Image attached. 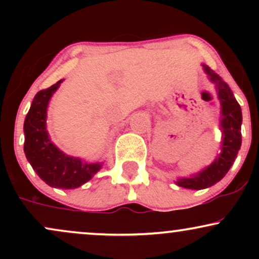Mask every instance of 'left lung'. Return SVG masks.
Listing matches in <instances>:
<instances>
[{"mask_svg": "<svg viewBox=\"0 0 259 259\" xmlns=\"http://www.w3.org/2000/svg\"><path fill=\"white\" fill-rule=\"evenodd\" d=\"M203 68L209 79L217 85L218 96L221 100L223 142L221 154L209 167L194 177L184 178L177 181L179 186L194 190L206 189L222 180L233 165L237 152L241 147V107L234 97L231 89L223 80L222 76H219L214 70H212L207 65H203Z\"/></svg>", "mask_w": 259, "mask_h": 259, "instance_id": "left-lung-1", "label": "left lung"}]
</instances>
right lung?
<instances>
[{"instance_id":"obj_1","label":"right lung","mask_w":259,"mask_h":259,"mask_svg":"<svg viewBox=\"0 0 259 259\" xmlns=\"http://www.w3.org/2000/svg\"><path fill=\"white\" fill-rule=\"evenodd\" d=\"M62 80L35 95L24 121V152L32 169L47 185L76 189L100 170V164L82 163L59 151L50 141L46 129L47 105Z\"/></svg>"}]
</instances>
